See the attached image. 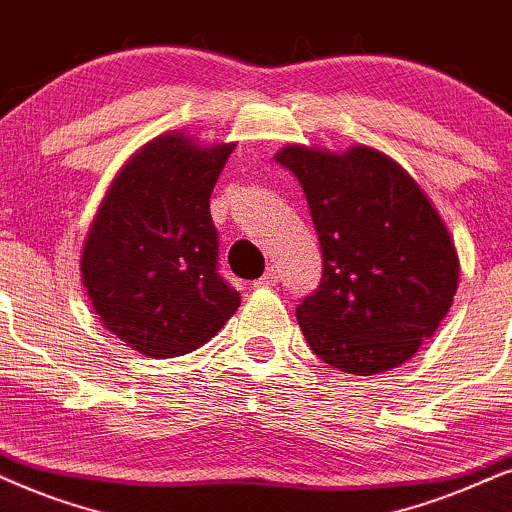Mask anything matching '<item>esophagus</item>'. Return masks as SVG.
Here are the masks:
<instances>
[{"mask_svg":"<svg viewBox=\"0 0 512 512\" xmlns=\"http://www.w3.org/2000/svg\"><path fill=\"white\" fill-rule=\"evenodd\" d=\"M276 283H278V274L274 269H267L255 283H252V288H274Z\"/></svg>","mask_w":512,"mask_h":512,"instance_id":"esophagus-1","label":"esophagus"}]
</instances>
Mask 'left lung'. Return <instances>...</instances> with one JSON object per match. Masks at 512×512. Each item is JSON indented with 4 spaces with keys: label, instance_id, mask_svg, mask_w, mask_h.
I'll list each match as a JSON object with an SVG mask.
<instances>
[{
    "label": "left lung",
    "instance_id": "obj_1",
    "mask_svg": "<svg viewBox=\"0 0 512 512\" xmlns=\"http://www.w3.org/2000/svg\"><path fill=\"white\" fill-rule=\"evenodd\" d=\"M321 243L319 290L295 316L316 357L352 375L385 373L432 338L458 288V252L418 181L371 146L288 144Z\"/></svg>",
    "mask_w": 512,
    "mask_h": 512
}]
</instances>
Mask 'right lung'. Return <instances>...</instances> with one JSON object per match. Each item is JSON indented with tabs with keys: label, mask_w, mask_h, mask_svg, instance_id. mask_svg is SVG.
Here are the masks:
<instances>
[{
	"label": "right lung",
	"mask_w": 512,
	"mask_h": 512,
	"mask_svg": "<svg viewBox=\"0 0 512 512\" xmlns=\"http://www.w3.org/2000/svg\"><path fill=\"white\" fill-rule=\"evenodd\" d=\"M236 144L160 134L115 174L82 248V286L103 326L153 359L189 354L236 314L217 274L210 196Z\"/></svg>",
	"instance_id": "right-lung-1"
}]
</instances>
